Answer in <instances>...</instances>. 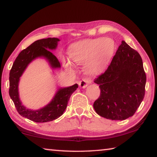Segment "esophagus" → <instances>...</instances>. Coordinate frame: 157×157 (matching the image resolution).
<instances>
[{"mask_svg": "<svg viewBox=\"0 0 157 157\" xmlns=\"http://www.w3.org/2000/svg\"><path fill=\"white\" fill-rule=\"evenodd\" d=\"M92 82L91 78H84L82 79L81 81H79V86L82 87V88H85L88 86V84L91 83Z\"/></svg>", "mask_w": 157, "mask_h": 157, "instance_id": "34e87169", "label": "esophagus"}]
</instances>
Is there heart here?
I'll return each instance as SVG.
<instances>
[{
	"instance_id": "heart-1",
	"label": "heart",
	"mask_w": 157,
	"mask_h": 157,
	"mask_svg": "<svg viewBox=\"0 0 157 157\" xmlns=\"http://www.w3.org/2000/svg\"><path fill=\"white\" fill-rule=\"evenodd\" d=\"M115 51V44L109 38L87 39L74 44L69 50V55L77 64L87 63L86 71L90 74L98 73L107 67ZM66 66L70 63L65 59Z\"/></svg>"
}]
</instances>
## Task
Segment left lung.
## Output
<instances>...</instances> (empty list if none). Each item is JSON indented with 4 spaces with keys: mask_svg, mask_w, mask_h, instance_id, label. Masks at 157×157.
<instances>
[{
    "mask_svg": "<svg viewBox=\"0 0 157 157\" xmlns=\"http://www.w3.org/2000/svg\"><path fill=\"white\" fill-rule=\"evenodd\" d=\"M94 82L100 89L94 103L98 115L116 121L132 116L145 96L146 74L139 53L123 41L107 70Z\"/></svg>",
    "mask_w": 157,
    "mask_h": 157,
    "instance_id": "8db88e82",
    "label": "left lung"
}]
</instances>
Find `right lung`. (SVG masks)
Returning a JSON list of instances; mask_svg holds the SVG:
<instances>
[{"mask_svg":"<svg viewBox=\"0 0 157 157\" xmlns=\"http://www.w3.org/2000/svg\"><path fill=\"white\" fill-rule=\"evenodd\" d=\"M59 41L57 38H47L34 41L18 54L10 72L9 94L18 113L21 116L36 123L52 121L62 116L67 107L71 95L78 87V85L75 84L67 88L60 89L50 104L39 110L28 109L21 104L18 91L20 77L28 63L38 57L46 58L52 68H59L61 65L59 60L49 50L56 48Z\"/></svg>","mask_w":157,"mask_h":157,"instance_id":"right-lung-1","label":"right lung"}]
</instances>
